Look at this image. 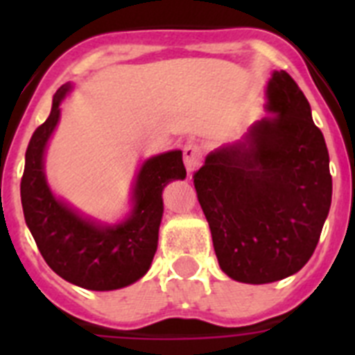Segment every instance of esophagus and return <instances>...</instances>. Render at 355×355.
Returning <instances> with one entry per match:
<instances>
[{
  "mask_svg": "<svg viewBox=\"0 0 355 355\" xmlns=\"http://www.w3.org/2000/svg\"><path fill=\"white\" fill-rule=\"evenodd\" d=\"M183 156H184V167H187L188 174H193L197 168L200 167L202 162V150L197 146L196 142H187L183 147Z\"/></svg>",
  "mask_w": 355,
  "mask_h": 355,
  "instance_id": "1",
  "label": "esophagus"
}]
</instances>
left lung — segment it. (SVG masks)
<instances>
[{
	"mask_svg": "<svg viewBox=\"0 0 355 355\" xmlns=\"http://www.w3.org/2000/svg\"><path fill=\"white\" fill-rule=\"evenodd\" d=\"M268 115L216 147L193 174L222 272L238 283H275L309 261L332 199L324 135L286 71L266 83Z\"/></svg>",
	"mask_w": 355,
	"mask_h": 355,
	"instance_id": "1",
	"label": "left lung"
}]
</instances>
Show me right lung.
<instances>
[{
    "label": "right lung",
    "mask_w": 355,
    "mask_h": 355,
    "mask_svg": "<svg viewBox=\"0 0 355 355\" xmlns=\"http://www.w3.org/2000/svg\"><path fill=\"white\" fill-rule=\"evenodd\" d=\"M71 90V83L56 90L51 114L28 144L21 180L24 220L55 274L85 290H119L149 270L158 247L163 188L187 178L183 153L167 150L140 165L131 190V211L124 220L106 224L83 215L55 196L44 168L49 139L60 121V105Z\"/></svg>",
    "instance_id": "obj_1"
}]
</instances>
